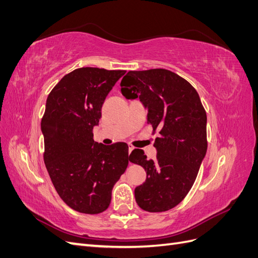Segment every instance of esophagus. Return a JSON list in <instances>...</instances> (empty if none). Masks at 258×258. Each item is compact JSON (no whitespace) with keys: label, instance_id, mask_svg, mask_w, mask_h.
<instances>
[{"label":"esophagus","instance_id":"obj_1","mask_svg":"<svg viewBox=\"0 0 258 258\" xmlns=\"http://www.w3.org/2000/svg\"><path fill=\"white\" fill-rule=\"evenodd\" d=\"M128 148H129V155H130V153H131L132 151H134V150H135V147H134V146H132L131 144H129V145H128ZM129 162H130V161H129Z\"/></svg>","mask_w":258,"mask_h":258}]
</instances>
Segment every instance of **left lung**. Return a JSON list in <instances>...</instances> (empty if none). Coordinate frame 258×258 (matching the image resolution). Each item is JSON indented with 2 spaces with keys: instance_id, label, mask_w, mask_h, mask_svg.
I'll list each match as a JSON object with an SVG mask.
<instances>
[{
  "instance_id": "1",
  "label": "left lung",
  "mask_w": 258,
  "mask_h": 258,
  "mask_svg": "<svg viewBox=\"0 0 258 258\" xmlns=\"http://www.w3.org/2000/svg\"><path fill=\"white\" fill-rule=\"evenodd\" d=\"M122 96L140 99L147 120L159 129L156 159L134 150L129 160L142 166L146 181L135 189L138 206L148 212L174 208L190 190L207 154V113L198 92L165 69L129 71L120 83Z\"/></svg>"
}]
</instances>
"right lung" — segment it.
Masks as SVG:
<instances>
[{
	"label": "right lung",
	"instance_id": "1",
	"mask_svg": "<svg viewBox=\"0 0 258 258\" xmlns=\"http://www.w3.org/2000/svg\"><path fill=\"white\" fill-rule=\"evenodd\" d=\"M126 71L81 68L62 77L46 101L41 122L44 161L60 198L75 211L98 214L111 204L112 189L128 167V145L93 140L101 108Z\"/></svg>",
	"mask_w": 258,
	"mask_h": 258
}]
</instances>
